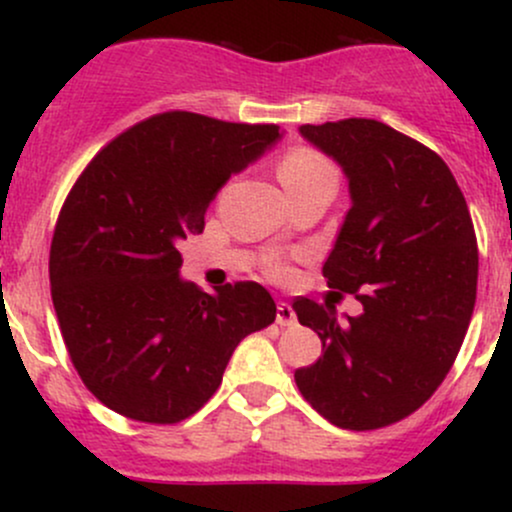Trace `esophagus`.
Returning a JSON list of instances; mask_svg holds the SVG:
<instances>
[{
  "label": "esophagus",
  "mask_w": 512,
  "mask_h": 512,
  "mask_svg": "<svg viewBox=\"0 0 512 512\" xmlns=\"http://www.w3.org/2000/svg\"><path fill=\"white\" fill-rule=\"evenodd\" d=\"M276 325H281V327L298 325L296 310H293L289 303H279V305H276Z\"/></svg>",
  "instance_id": "34e87169"
}]
</instances>
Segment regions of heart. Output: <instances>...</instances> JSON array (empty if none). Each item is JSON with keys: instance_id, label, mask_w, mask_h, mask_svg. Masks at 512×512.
Segmentation results:
<instances>
[{"instance_id": "b5f03b06", "label": "heart", "mask_w": 512, "mask_h": 512, "mask_svg": "<svg viewBox=\"0 0 512 512\" xmlns=\"http://www.w3.org/2000/svg\"><path fill=\"white\" fill-rule=\"evenodd\" d=\"M279 178L284 182L286 192H301L305 187L320 185V182H337V170L320 151L308 149V146H298L291 149L289 154L281 158L279 163ZM272 272L276 276L286 274V267L274 264Z\"/></svg>"}]
</instances>
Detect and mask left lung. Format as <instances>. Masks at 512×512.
I'll return each instance as SVG.
<instances>
[{"label": "left lung", "instance_id": "1", "mask_svg": "<svg viewBox=\"0 0 512 512\" xmlns=\"http://www.w3.org/2000/svg\"><path fill=\"white\" fill-rule=\"evenodd\" d=\"M339 163L351 207L327 257V286L363 313L296 298L322 356L296 370L301 395L349 431L395 424L426 402L455 363L477 298L479 250L457 180L436 151L385 122L351 117L298 127Z\"/></svg>", "mask_w": 512, "mask_h": 512}]
</instances>
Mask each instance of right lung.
<instances>
[{
	"instance_id": "add662e5",
	"label": "right lung",
	"mask_w": 512,
	"mask_h": 512,
	"mask_svg": "<svg viewBox=\"0 0 512 512\" xmlns=\"http://www.w3.org/2000/svg\"><path fill=\"white\" fill-rule=\"evenodd\" d=\"M279 139L276 125L173 110L129 127L76 180L52 236V303L74 368L108 409L178 424L219 390L240 339L274 322L255 281L204 293L182 279L180 243Z\"/></svg>"
}]
</instances>
